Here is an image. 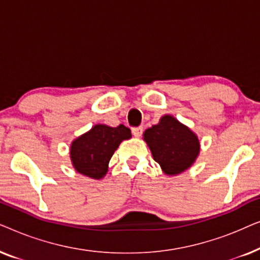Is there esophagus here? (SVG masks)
<instances>
[{
    "instance_id": "1",
    "label": "esophagus",
    "mask_w": 260,
    "mask_h": 260,
    "mask_svg": "<svg viewBox=\"0 0 260 260\" xmlns=\"http://www.w3.org/2000/svg\"><path fill=\"white\" fill-rule=\"evenodd\" d=\"M133 135L135 137H140L141 135H142V133H143V126H137V127H134L133 130Z\"/></svg>"
}]
</instances>
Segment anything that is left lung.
Here are the masks:
<instances>
[{"mask_svg":"<svg viewBox=\"0 0 260 260\" xmlns=\"http://www.w3.org/2000/svg\"><path fill=\"white\" fill-rule=\"evenodd\" d=\"M143 141L165 175L175 176L189 169L200 154L198 135L175 117L165 115L144 131Z\"/></svg>","mask_w":260,"mask_h":260,"instance_id":"1","label":"left lung"}]
</instances>
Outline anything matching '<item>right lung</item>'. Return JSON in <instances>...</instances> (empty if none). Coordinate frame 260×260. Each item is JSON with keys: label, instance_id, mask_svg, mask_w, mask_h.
Masks as SVG:
<instances>
[{"label": "right lung", "instance_id": "obj_1", "mask_svg": "<svg viewBox=\"0 0 260 260\" xmlns=\"http://www.w3.org/2000/svg\"><path fill=\"white\" fill-rule=\"evenodd\" d=\"M129 138L131 131L123 124L117 127L95 124L71 143L70 157L73 168L91 179H103L108 173L113 152Z\"/></svg>", "mask_w": 260, "mask_h": 260}]
</instances>
